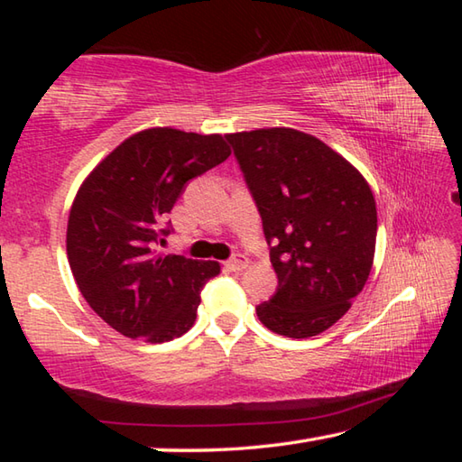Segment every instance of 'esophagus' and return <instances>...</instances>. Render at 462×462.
Here are the masks:
<instances>
[{
	"instance_id": "obj_1",
	"label": "esophagus",
	"mask_w": 462,
	"mask_h": 462,
	"mask_svg": "<svg viewBox=\"0 0 462 462\" xmlns=\"http://www.w3.org/2000/svg\"><path fill=\"white\" fill-rule=\"evenodd\" d=\"M248 267V259L245 254H234L232 259L226 263V269H230V271H234V273H238V271H245Z\"/></svg>"
}]
</instances>
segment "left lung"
I'll return each instance as SVG.
<instances>
[{
	"label": "left lung",
	"mask_w": 462,
	"mask_h": 462,
	"mask_svg": "<svg viewBox=\"0 0 462 462\" xmlns=\"http://www.w3.org/2000/svg\"><path fill=\"white\" fill-rule=\"evenodd\" d=\"M263 217L279 289L256 306L271 332L310 338L346 314L369 279L377 206L361 171L293 128L226 134Z\"/></svg>",
	"instance_id": "left-lung-1"
}]
</instances>
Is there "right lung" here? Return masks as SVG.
I'll list each match as a JSON object with an SVG mask.
<instances>
[{
	"label": "right lung",
	"mask_w": 462,
	"mask_h": 462,
	"mask_svg": "<svg viewBox=\"0 0 462 462\" xmlns=\"http://www.w3.org/2000/svg\"><path fill=\"white\" fill-rule=\"evenodd\" d=\"M230 156L222 134L146 128L85 177L67 224V256L81 295L107 326L161 344L195 324L199 293L220 263L161 256V224L189 179Z\"/></svg>",
	"instance_id": "1"
}]
</instances>
